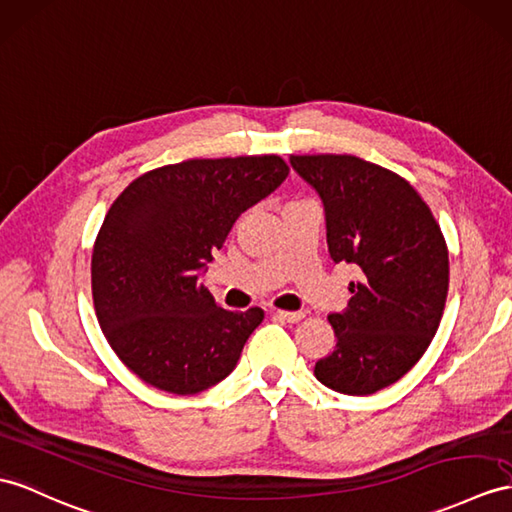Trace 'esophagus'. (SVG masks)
I'll return each instance as SVG.
<instances>
[{
	"mask_svg": "<svg viewBox=\"0 0 512 512\" xmlns=\"http://www.w3.org/2000/svg\"><path fill=\"white\" fill-rule=\"evenodd\" d=\"M276 317L286 321V323H297V321L304 319V313H299V310H297V313H289V310H276Z\"/></svg>",
	"mask_w": 512,
	"mask_h": 512,
	"instance_id": "obj_1",
	"label": "esophagus"
}]
</instances>
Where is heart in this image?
<instances>
[{"label":"heart","mask_w":512,"mask_h":512,"mask_svg":"<svg viewBox=\"0 0 512 512\" xmlns=\"http://www.w3.org/2000/svg\"><path fill=\"white\" fill-rule=\"evenodd\" d=\"M291 204H297V202H291Z\"/></svg>","instance_id":"1"}]
</instances>
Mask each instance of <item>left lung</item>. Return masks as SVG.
Returning a JSON list of instances; mask_svg holds the SVG:
<instances>
[{
	"instance_id": "1",
	"label": "left lung",
	"mask_w": 512,
	"mask_h": 512,
	"mask_svg": "<svg viewBox=\"0 0 512 512\" xmlns=\"http://www.w3.org/2000/svg\"><path fill=\"white\" fill-rule=\"evenodd\" d=\"M326 210L334 263L358 267L352 299L328 315L336 347L315 376L345 395L400 380L428 350L443 317L450 258L439 223L397 173L347 154L291 156Z\"/></svg>"
}]
</instances>
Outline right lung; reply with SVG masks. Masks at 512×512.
<instances>
[{
    "label": "right lung",
    "instance_id": "right-lung-1",
    "mask_svg": "<svg viewBox=\"0 0 512 512\" xmlns=\"http://www.w3.org/2000/svg\"><path fill=\"white\" fill-rule=\"evenodd\" d=\"M286 176L280 156L195 158L143 173L110 206L91 260L95 315L143 382L193 395L230 376L265 313L221 308L199 276Z\"/></svg>",
    "mask_w": 512,
    "mask_h": 512
}]
</instances>
